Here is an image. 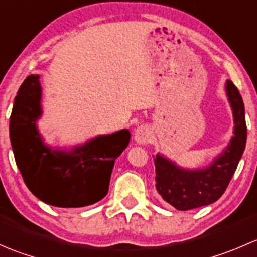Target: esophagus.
Returning <instances> with one entry per match:
<instances>
[{
  "label": "esophagus",
  "mask_w": 257,
  "mask_h": 257,
  "mask_svg": "<svg viewBox=\"0 0 257 257\" xmlns=\"http://www.w3.org/2000/svg\"><path fill=\"white\" fill-rule=\"evenodd\" d=\"M134 139L139 144L149 143L150 139H152V132H150V129L147 125L138 126L136 129V133H134Z\"/></svg>",
  "instance_id": "obj_1"
}]
</instances>
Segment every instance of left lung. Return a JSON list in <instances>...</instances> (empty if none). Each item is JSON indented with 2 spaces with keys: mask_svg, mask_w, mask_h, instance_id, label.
Returning a JSON list of instances; mask_svg holds the SVG:
<instances>
[{
  "mask_svg": "<svg viewBox=\"0 0 257 257\" xmlns=\"http://www.w3.org/2000/svg\"><path fill=\"white\" fill-rule=\"evenodd\" d=\"M226 92L234 113V137L224 153L209 168L185 170L160 155L154 159L158 193L167 203L181 211L219 200L226 190L245 150L247 131L242 98L231 80L226 82Z\"/></svg>",
  "mask_w": 257,
  "mask_h": 257,
  "instance_id": "obj_1",
  "label": "left lung"
}]
</instances>
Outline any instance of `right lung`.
Listing matches in <instances>:
<instances>
[{
	"label": "right lung",
	"mask_w": 257,
	"mask_h": 257,
	"mask_svg": "<svg viewBox=\"0 0 257 257\" xmlns=\"http://www.w3.org/2000/svg\"><path fill=\"white\" fill-rule=\"evenodd\" d=\"M38 76H28L18 89L10 118L15 160L31 193L57 208H82L108 193L114 160L128 147L126 129L100 136L69 153L43 145L36 120L41 115Z\"/></svg>",
	"instance_id": "1"
}]
</instances>
